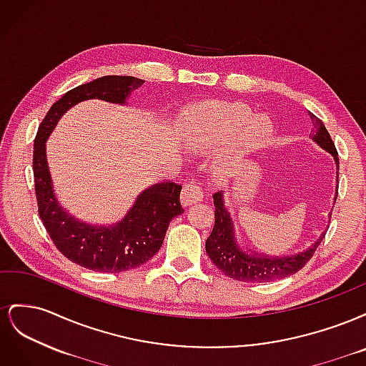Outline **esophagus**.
I'll list each match as a JSON object with an SVG mask.
<instances>
[{
	"label": "esophagus",
	"mask_w": 366,
	"mask_h": 366,
	"mask_svg": "<svg viewBox=\"0 0 366 366\" xmlns=\"http://www.w3.org/2000/svg\"><path fill=\"white\" fill-rule=\"evenodd\" d=\"M203 200V189L198 182L192 180L183 184L182 191V203L183 206H191L192 203Z\"/></svg>",
	"instance_id": "obj_1"
}]
</instances>
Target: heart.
<instances>
[{"instance_id": "1", "label": "heart", "mask_w": 366, "mask_h": 366, "mask_svg": "<svg viewBox=\"0 0 366 366\" xmlns=\"http://www.w3.org/2000/svg\"><path fill=\"white\" fill-rule=\"evenodd\" d=\"M202 131L217 139H232L242 132V147L252 151L261 145L269 132L264 120H253L250 109L244 105H221L207 112L202 120Z\"/></svg>"}]
</instances>
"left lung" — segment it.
<instances>
[{"instance_id": "1", "label": "left lung", "mask_w": 366, "mask_h": 366, "mask_svg": "<svg viewBox=\"0 0 366 366\" xmlns=\"http://www.w3.org/2000/svg\"><path fill=\"white\" fill-rule=\"evenodd\" d=\"M308 114L313 124L310 136H312V139L320 148H324L335 157L339 169V157L335 142L331 140L322 120L317 119L313 113ZM214 204L215 224L212 232H210L209 238L206 239V252L209 254V258L217 265V269H219L232 280L242 282H270L274 280L285 278V276H290L297 270H301L304 265L313 258L320 241L325 237L324 234L315 242L313 247H310L302 253L292 254V257L267 258L257 253L247 254L237 246L234 238V224H232L230 215L227 212V209L224 207L223 194H214Z\"/></svg>"}]
</instances>
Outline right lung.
Returning a JSON list of instances; mask_svg holds the SVG:
<instances>
[{
    "instance_id": "right-lung-1",
    "label": "right lung",
    "mask_w": 366,
    "mask_h": 366,
    "mask_svg": "<svg viewBox=\"0 0 366 366\" xmlns=\"http://www.w3.org/2000/svg\"><path fill=\"white\" fill-rule=\"evenodd\" d=\"M143 79L132 76H104L73 88L49 109L41 122L33 149V177L38 212L56 249L74 264L105 273L139 267L156 254L169 221L184 212L180 203L182 184L166 182L143 192L127 217L109 227H96L70 217L53 194L46 159V142L64 113L86 99L124 104Z\"/></svg>"
}]
</instances>
